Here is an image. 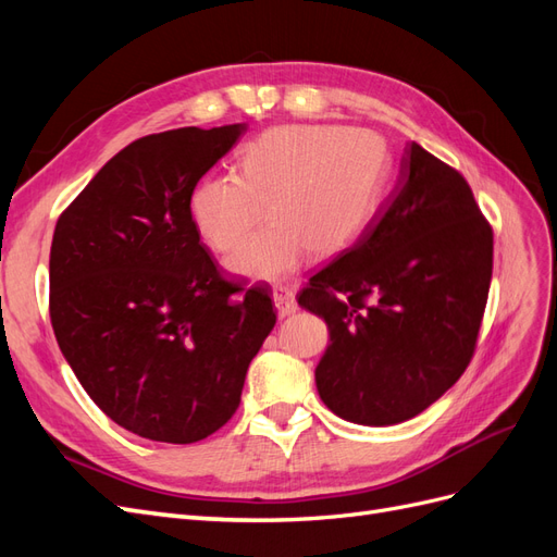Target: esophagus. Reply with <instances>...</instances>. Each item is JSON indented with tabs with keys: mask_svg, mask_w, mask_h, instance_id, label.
Returning a JSON list of instances; mask_svg holds the SVG:
<instances>
[{
	"mask_svg": "<svg viewBox=\"0 0 557 557\" xmlns=\"http://www.w3.org/2000/svg\"><path fill=\"white\" fill-rule=\"evenodd\" d=\"M274 305H276V311H278L281 318L293 315V313L297 311V299H295V295H293L290 290H285V288L274 290Z\"/></svg>",
	"mask_w": 557,
	"mask_h": 557,
	"instance_id": "esophagus-1",
	"label": "esophagus"
}]
</instances>
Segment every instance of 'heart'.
Segmentation results:
<instances>
[{
    "instance_id": "b5f03b06",
    "label": "heart",
    "mask_w": 557,
    "mask_h": 557,
    "mask_svg": "<svg viewBox=\"0 0 557 557\" xmlns=\"http://www.w3.org/2000/svg\"><path fill=\"white\" fill-rule=\"evenodd\" d=\"M385 146L374 132L281 125L244 146L237 176L201 181L190 221L209 248L234 252L230 269L258 281L290 276L307 252L330 258L348 248L374 213Z\"/></svg>"
}]
</instances>
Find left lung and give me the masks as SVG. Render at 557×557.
Here are the masks:
<instances>
[{
	"mask_svg": "<svg viewBox=\"0 0 557 557\" xmlns=\"http://www.w3.org/2000/svg\"><path fill=\"white\" fill-rule=\"evenodd\" d=\"M399 174L379 221L297 295L330 327L320 399L360 425L409 420L465 374L493 278V227L465 176L416 141Z\"/></svg>",
	"mask_w": 557,
	"mask_h": 557,
	"instance_id": "obj_1",
	"label": "left lung"
}]
</instances>
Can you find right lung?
<instances>
[{"mask_svg": "<svg viewBox=\"0 0 557 557\" xmlns=\"http://www.w3.org/2000/svg\"><path fill=\"white\" fill-rule=\"evenodd\" d=\"M244 125L148 134L66 207L50 246V325L113 423L195 444L239 409L276 325L272 290L239 288L199 242L190 195Z\"/></svg>", "mask_w": 557, "mask_h": 557, "instance_id": "add662e5", "label": "right lung"}]
</instances>
